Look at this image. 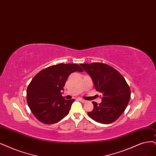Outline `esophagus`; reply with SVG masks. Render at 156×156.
I'll return each mask as SVG.
<instances>
[{
    "instance_id": "34e87169",
    "label": "esophagus",
    "mask_w": 156,
    "mask_h": 156,
    "mask_svg": "<svg viewBox=\"0 0 156 156\" xmlns=\"http://www.w3.org/2000/svg\"><path fill=\"white\" fill-rule=\"evenodd\" d=\"M78 100H79L80 101H81V102H82V103H85L86 101H87L83 100V99H82V98H78Z\"/></svg>"
}]
</instances>
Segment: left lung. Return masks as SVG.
<instances>
[{"label": "left lung", "instance_id": "obj_1", "mask_svg": "<svg viewBox=\"0 0 156 156\" xmlns=\"http://www.w3.org/2000/svg\"><path fill=\"white\" fill-rule=\"evenodd\" d=\"M80 66L90 75L96 90L103 94L99 105L93 101L94 108L87 112L89 116L103 124L115 122L125 111L130 98V89L126 80L116 69L105 63Z\"/></svg>", "mask_w": 156, "mask_h": 156}]
</instances>
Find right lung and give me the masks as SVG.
<instances>
[{
  "label": "right lung",
  "mask_w": 156,
  "mask_h": 156,
  "mask_svg": "<svg viewBox=\"0 0 156 156\" xmlns=\"http://www.w3.org/2000/svg\"><path fill=\"white\" fill-rule=\"evenodd\" d=\"M75 71L83 70L76 63H59L43 69L32 79L27 89V102L40 122L56 123L69 114L74 100H66L61 91Z\"/></svg>",
  "instance_id": "add662e5"
}]
</instances>
